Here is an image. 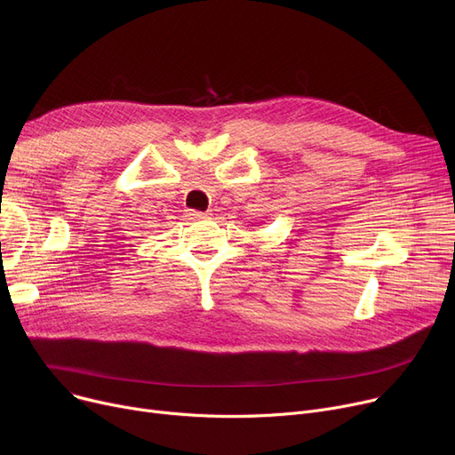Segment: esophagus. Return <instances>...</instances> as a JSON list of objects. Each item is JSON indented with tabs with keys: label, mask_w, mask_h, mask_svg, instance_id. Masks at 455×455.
<instances>
[{
	"label": "esophagus",
	"mask_w": 455,
	"mask_h": 455,
	"mask_svg": "<svg viewBox=\"0 0 455 455\" xmlns=\"http://www.w3.org/2000/svg\"><path fill=\"white\" fill-rule=\"evenodd\" d=\"M188 220H194V221H203V220H208V213L204 212H197V210H188Z\"/></svg>",
	"instance_id": "obj_1"
}]
</instances>
